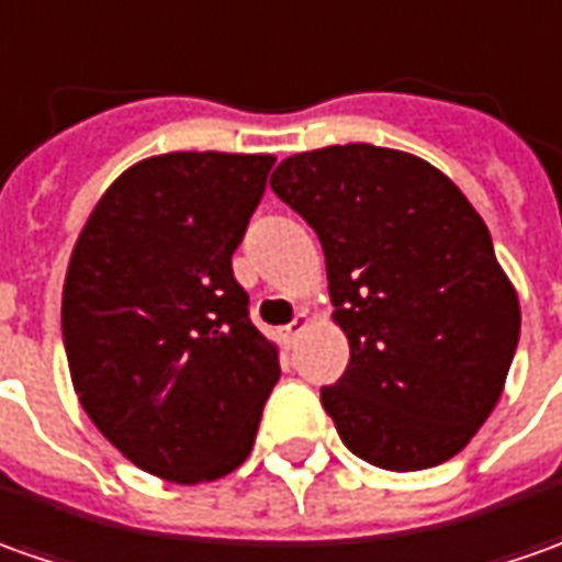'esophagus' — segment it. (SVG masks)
<instances>
[{
  "instance_id": "esophagus-1",
  "label": "esophagus",
  "mask_w": 562,
  "mask_h": 562,
  "mask_svg": "<svg viewBox=\"0 0 562 562\" xmlns=\"http://www.w3.org/2000/svg\"><path fill=\"white\" fill-rule=\"evenodd\" d=\"M307 323H311V319H307V313L301 311L295 316V319H292V323H289V326H285V331H282V335H285V341H289V345H292V341H295L297 335H301V331L307 329Z\"/></svg>"
}]
</instances>
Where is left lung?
I'll return each instance as SVG.
<instances>
[{
	"label": "left lung",
	"instance_id": "8db88e82",
	"mask_svg": "<svg viewBox=\"0 0 562 562\" xmlns=\"http://www.w3.org/2000/svg\"><path fill=\"white\" fill-rule=\"evenodd\" d=\"M273 193L326 255L350 345L323 409L362 461L425 471L458 456L505 391L520 301L468 196L403 150L345 144L282 159Z\"/></svg>",
	"mask_w": 562,
	"mask_h": 562
}]
</instances>
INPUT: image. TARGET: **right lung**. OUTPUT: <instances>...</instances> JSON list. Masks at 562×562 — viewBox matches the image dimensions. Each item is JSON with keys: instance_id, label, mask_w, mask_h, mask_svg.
Masks as SVG:
<instances>
[{"instance_id": "right-lung-1", "label": "right lung", "mask_w": 562, "mask_h": 562, "mask_svg": "<svg viewBox=\"0 0 562 562\" xmlns=\"http://www.w3.org/2000/svg\"><path fill=\"white\" fill-rule=\"evenodd\" d=\"M273 162L215 150L140 159L72 246L60 326L76 396L122 456L171 483L236 471L280 378L231 265Z\"/></svg>"}]
</instances>
